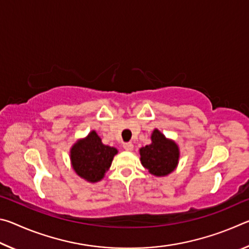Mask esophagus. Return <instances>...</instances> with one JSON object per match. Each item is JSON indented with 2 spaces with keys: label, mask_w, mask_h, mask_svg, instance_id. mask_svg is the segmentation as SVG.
<instances>
[{
  "label": "esophagus",
  "mask_w": 249,
  "mask_h": 249,
  "mask_svg": "<svg viewBox=\"0 0 249 249\" xmlns=\"http://www.w3.org/2000/svg\"><path fill=\"white\" fill-rule=\"evenodd\" d=\"M124 149L127 150V151H132L134 150V144L133 142H125V144L123 145Z\"/></svg>",
  "instance_id": "obj_1"
}]
</instances>
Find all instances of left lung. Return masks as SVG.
I'll return each mask as SVG.
<instances>
[{"instance_id": "obj_1", "label": "left lung", "mask_w": 249, "mask_h": 249, "mask_svg": "<svg viewBox=\"0 0 249 249\" xmlns=\"http://www.w3.org/2000/svg\"><path fill=\"white\" fill-rule=\"evenodd\" d=\"M150 140L149 145L140 149L142 165L155 177L170 175L179 163L180 149L178 144L174 140L167 138L157 128L153 130Z\"/></svg>"}]
</instances>
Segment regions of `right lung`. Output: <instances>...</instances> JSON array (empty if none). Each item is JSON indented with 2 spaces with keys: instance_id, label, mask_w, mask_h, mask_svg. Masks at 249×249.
Here are the masks:
<instances>
[{
  "instance_id": "right-lung-1",
  "label": "right lung",
  "mask_w": 249,
  "mask_h": 249,
  "mask_svg": "<svg viewBox=\"0 0 249 249\" xmlns=\"http://www.w3.org/2000/svg\"><path fill=\"white\" fill-rule=\"evenodd\" d=\"M117 153L115 147L104 145L93 129L71 146V167L81 179L91 183L99 182L104 178Z\"/></svg>"
}]
</instances>
